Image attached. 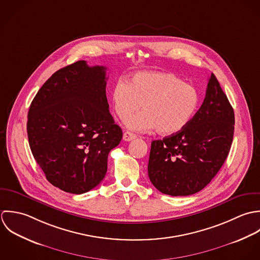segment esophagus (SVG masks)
Segmentation results:
<instances>
[{
  "instance_id": "obj_1",
  "label": "esophagus",
  "mask_w": 260,
  "mask_h": 260,
  "mask_svg": "<svg viewBox=\"0 0 260 260\" xmlns=\"http://www.w3.org/2000/svg\"><path fill=\"white\" fill-rule=\"evenodd\" d=\"M137 138V136L131 132H124L123 133V141L125 142H131L133 140H135Z\"/></svg>"
}]
</instances>
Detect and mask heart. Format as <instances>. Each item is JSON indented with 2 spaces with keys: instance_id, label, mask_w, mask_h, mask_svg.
Returning a JSON list of instances; mask_svg holds the SVG:
<instances>
[{
  "instance_id": "obj_1",
  "label": "heart",
  "mask_w": 260,
  "mask_h": 260,
  "mask_svg": "<svg viewBox=\"0 0 260 260\" xmlns=\"http://www.w3.org/2000/svg\"><path fill=\"white\" fill-rule=\"evenodd\" d=\"M115 114L123 119L143 104L144 110L128 116L125 125L135 132L157 128L161 135L183 131L199 106L197 90L166 72H139L128 81L119 79L111 89Z\"/></svg>"
}]
</instances>
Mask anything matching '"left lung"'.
Masks as SVG:
<instances>
[{
  "mask_svg": "<svg viewBox=\"0 0 260 260\" xmlns=\"http://www.w3.org/2000/svg\"><path fill=\"white\" fill-rule=\"evenodd\" d=\"M234 111L212 73L204 102L178 134L152 142L148 165L152 184L162 194L189 196L205 188L229 154Z\"/></svg>",
  "mask_w": 260,
  "mask_h": 260,
  "instance_id": "8db88e82",
  "label": "left lung"
}]
</instances>
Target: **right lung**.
Segmentation results:
<instances>
[{
  "mask_svg": "<svg viewBox=\"0 0 260 260\" xmlns=\"http://www.w3.org/2000/svg\"><path fill=\"white\" fill-rule=\"evenodd\" d=\"M105 87L106 67L80 60L56 71L30 105L31 152L49 183L64 192L82 194L96 187L109 152L122 139Z\"/></svg>",
  "mask_w": 260,
  "mask_h": 260,
  "instance_id": "add662e5",
  "label": "right lung"
}]
</instances>
